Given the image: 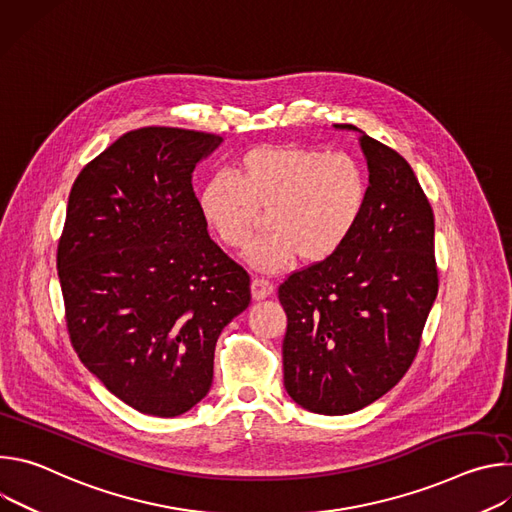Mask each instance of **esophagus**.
<instances>
[{
  "label": "esophagus",
  "instance_id": "obj_1",
  "mask_svg": "<svg viewBox=\"0 0 512 512\" xmlns=\"http://www.w3.org/2000/svg\"><path fill=\"white\" fill-rule=\"evenodd\" d=\"M273 294V283L263 279V277H255L251 281V296L253 300H265L267 296Z\"/></svg>",
  "mask_w": 512,
  "mask_h": 512
}]
</instances>
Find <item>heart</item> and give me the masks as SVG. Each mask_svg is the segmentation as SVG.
I'll return each mask as SVG.
<instances>
[{
  "label": "heart",
  "mask_w": 512,
  "mask_h": 512,
  "mask_svg": "<svg viewBox=\"0 0 512 512\" xmlns=\"http://www.w3.org/2000/svg\"><path fill=\"white\" fill-rule=\"evenodd\" d=\"M369 182L348 154L310 145H261L237 164V178L216 172L200 190L198 206L208 229L231 249H245L267 212L269 233L249 251L261 271H281L300 255L318 263L354 233L367 206Z\"/></svg>",
  "instance_id": "heart-1"
}]
</instances>
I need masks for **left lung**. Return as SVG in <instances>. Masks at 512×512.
Instances as JSON below:
<instances>
[{
  "instance_id": "obj_1",
  "label": "left lung",
  "mask_w": 512,
  "mask_h": 512,
  "mask_svg": "<svg viewBox=\"0 0 512 512\" xmlns=\"http://www.w3.org/2000/svg\"><path fill=\"white\" fill-rule=\"evenodd\" d=\"M369 166L367 206L328 259L279 285L283 385L312 413L371 405L409 371L437 296L433 210L411 166L354 125Z\"/></svg>"
}]
</instances>
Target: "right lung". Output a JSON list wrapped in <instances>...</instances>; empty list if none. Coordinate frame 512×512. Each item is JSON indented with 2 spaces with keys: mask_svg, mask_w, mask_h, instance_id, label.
<instances>
[{
  "mask_svg": "<svg viewBox=\"0 0 512 512\" xmlns=\"http://www.w3.org/2000/svg\"><path fill=\"white\" fill-rule=\"evenodd\" d=\"M223 137L178 127L121 135L72 184L58 241L66 326L85 367L139 413L206 397L214 346L251 279L206 231L194 168Z\"/></svg>",
  "mask_w": 512,
  "mask_h": 512,
  "instance_id": "right-lung-1",
  "label": "right lung"
}]
</instances>
